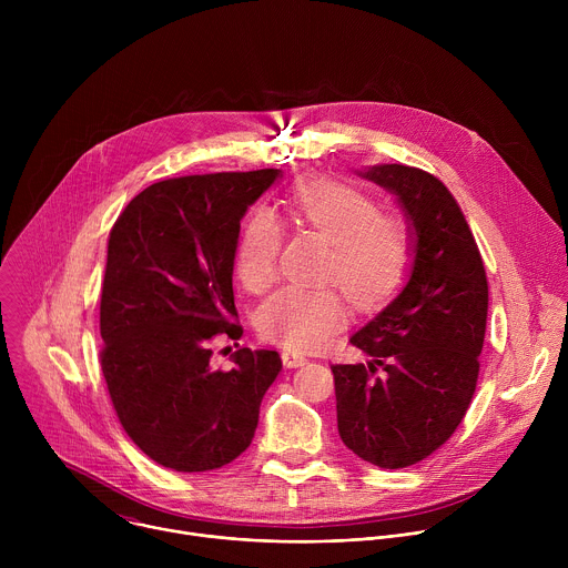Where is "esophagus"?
<instances>
[{
	"instance_id": "34e87169",
	"label": "esophagus",
	"mask_w": 568,
	"mask_h": 568,
	"mask_svg": "<svg viewBox=\"0 0 568 568\" xmlns=\"http://www.w3.org/2000/svg\"><path fill=\"white\" fill-rule=\"evenodd\" d=\"M281 359H283L285 368H298V366H303L307 362L301 353H294V351H283Z\"/></svg>"
}]
</instances>
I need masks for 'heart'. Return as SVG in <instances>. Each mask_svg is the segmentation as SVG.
Wrapping results in <instances>:
<instances>
[{
	"label": "heart",
	"mask_w": 568,
	"mask_h": 568,
	"mask_svg": "<svg viewBox=\"0 0 568 568\" xmlns=\"http://www.w3.org/2000/svg\"><path fill=\"white\" fill-rule=\"evenodd\" d=\"M285 204L296 224L331 240L321 281L339 285L355 307L371 310L402 285L412 267L414 237L399 215L377 211L371 195L335 180L301 182ZM283 235L272 209L258 206L247 215L235 245V274L247 292L263 294L276 283ZM344 321L346 310L335 290L285 287L263 303L256 328L263 339L287 351L312 353L326 346Z\"/></svg>",
	"instance_id": "1"
}]
</instances>
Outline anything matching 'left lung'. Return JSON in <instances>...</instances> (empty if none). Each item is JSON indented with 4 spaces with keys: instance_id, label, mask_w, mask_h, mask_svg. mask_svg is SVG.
<instances>
[{
    "instance_id": "8db88e82",
    "label": "left lung",
    "mask_w": 568,
    "mask_h": 568,
    "mask_svg": "<svg viewBox=\"0 0 568 568\" xmlns=\"http://www.w3.org/2000/svg\"><path fill=\"white\" fill-rule=\"evenodd\" d=\"M359 175L397 197L414 237V265L402 292L351 337L371 359L331 366L337 427L359 458L399 469L434 454L467 414L488 278L469 224L438 178L402 164Z\"/></svg>"
}]
</instances>
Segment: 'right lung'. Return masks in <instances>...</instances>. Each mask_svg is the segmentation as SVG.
<instances>
[{"mask_svg":"<svg viewBox=\"0 0 568 568\" xmlns=\"http://www.w3.org/2000/svg\"><path fill=\"white\" fill-rule=\"evenodd\" d=\"M281 171L164 180L110 231L101 294V368L134 445L175 471H209L252 445L276 351L240 348L211 366V342L240 339L233 258L240 220Z\"/></svg>","mask_w":568,"mask_h":568,"instance_id":"add662e5","label":"right lung"}]
</instances>
